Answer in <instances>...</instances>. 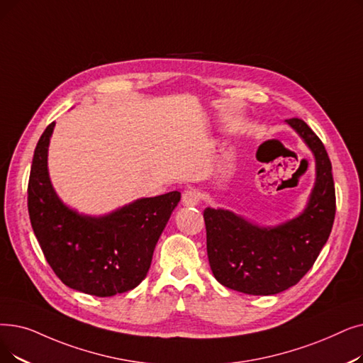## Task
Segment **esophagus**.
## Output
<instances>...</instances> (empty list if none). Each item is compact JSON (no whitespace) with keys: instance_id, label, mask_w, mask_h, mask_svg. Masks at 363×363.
Wrapping results in <instances>:
<instances>
[{"instance_id":"obj_1","label":"esophagus","mask_w":363,"mask_h":363,"mask_svg":"<svg viewBox=\"0 0 363 363\" xmlns=\"http://www.w3.org/2000/svg\"><path fill=\"white\" fill-rule=\"evenodd\" d=\"M199 201H200V196H199V191H196L194 188H188L186 191H184L182 203L185 206H197Z\"/></svg>"}]
</instances>
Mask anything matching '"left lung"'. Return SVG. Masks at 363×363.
Segmentation results:
<instances>
[{"instance_id": "obj_1", "label": "left lung", "mask_w": 363, "mask_h": 363, "mask_svg": "<svg viewBox=\"0 0 363 363\" xmlns=\"http://www.w3.org/2000/svg\"><path fill=\"white\" fill-rule=\"evenodd\" d=\"M286 124L314 157L316 179L306 208L277 225H259L223 208H206V243L215 279L247 295H276L304 277L328 242L335 218L333 166L322 140L299 118Z\"/></svg>"}]
</instances>
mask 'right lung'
Returning <instances> with one entry per match:
<instances>
[{"instance_id":"add662e5","label":"right lung","mask_w":363,"mask_h":363,"mask_svg":"<svg viewBox=\"0 0 363 363\" xmlns=\"http://www.w3.org/2000/svg\"><path fill=\"white\" fill-rule=\"evenodd\" d=\"M47 125L34 151L28 184V211L43 254L71 289L113 296L147 277L157 242L181 200L179 191L136 199L99 216L84 215L60 200L49 175Z\"/></svg>"}]
</instances>
